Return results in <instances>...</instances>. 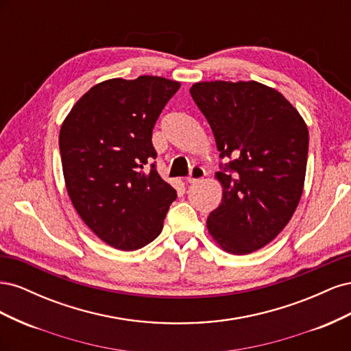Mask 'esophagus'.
I'll use <instances>...</instances> for the list:
<instances>
[{
	"label": "esophagus",
	"instance_id": "34e87169",
	"mask_svg": "<svg viewBox=\"0 0 351 351\" xmlns=\"http://www.w3.org/2000/svg\"><path fill=\"white\" fill-rule=\"evenodd\" d=\"M206 176L205 169L202 167H193L192 171H190V176L187 177V182L189 183H195V182H199V180H202Z\"/></svg>",
	"mask_w": 351,
	"mask_h": 351
}]
</instances>
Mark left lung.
<instances>
[{
  "label": "left lung",
  "instance_id": "obj_1",
  "mask_svg": "<svg viewBox=\"0 0 351 351\" xmlns=\"http://www.w3.org/2000/svg\"><path fill=\"white\" fill-rule=\"evenodd\" d=\"M190 95L205 115L221 158L219 206L206 227L218 246L247 254L289 224L306 176L309 130L282 95L259 82H199Z\"/></svg>",
  "mask_w": 351,
  "mask_h": 351
}]
</instances>
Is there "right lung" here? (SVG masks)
<instances>
[{
  "label": "right lung",
  "instance_id": "1",
  "mask_svg": "<svg viewBox=\"0 0 351 351\" xmlns=\"http://www.w3.org/2000/svg\"><path fill=\"white\" fill-rule=\"evenodd\" d=\"M180 83L159 76L95 84L61 124L62 174L74 209L104 243L136 250L162 231L176 190L158 174L152 130Z\"/></svg>",
  "mask_w": 351,
  "mask_h": 351
}]
</instances>
